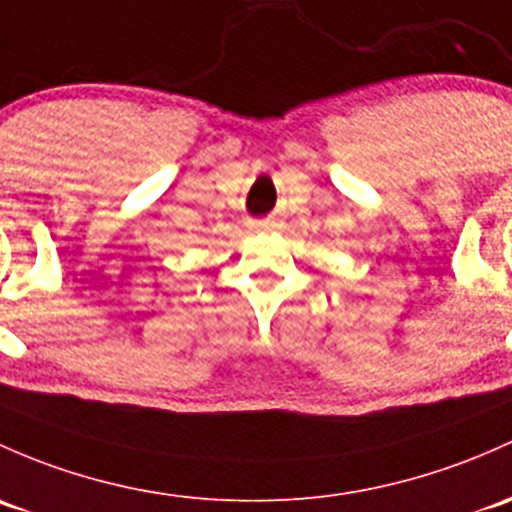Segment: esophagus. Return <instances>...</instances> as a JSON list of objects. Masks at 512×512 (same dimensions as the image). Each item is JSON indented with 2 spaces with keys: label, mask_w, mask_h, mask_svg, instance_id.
<instances>
[{
  "label": "esophagus",
  "mask_w": 512,
  "mask_h": 512,
  "mask_svg": "<svg viewBox=\"0 0 512 512\" xmlns=\"http://www.w3.org/2000/svg\"><path fill=\"white\" fill-rule=\"evenodd\" d=\"M274 228H277V220H274V218L257 220V223H255V230H274Z\"/></svg>",
  "instance_id": "34e87169"
}]
</instances>
